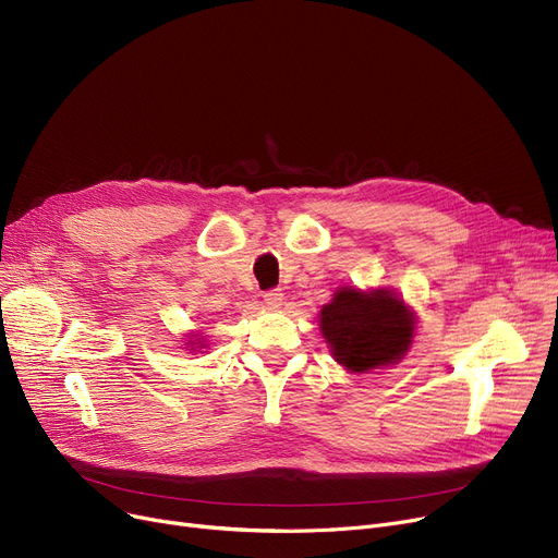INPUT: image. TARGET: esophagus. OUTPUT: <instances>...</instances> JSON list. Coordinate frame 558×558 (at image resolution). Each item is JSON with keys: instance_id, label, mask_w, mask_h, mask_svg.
<instances>
[{"instance_id": "esophagus-1", "label": "esophagus", "mask_w": 558, "mask_h": 558, "mask_svg": "<svg viewBox=\"0 0 558 558\" xmlns=\"http://www.w3.org/2000/svg\"><path fill=\"white\" fill-rule=\"evenodd\" d=\"M282 301H284V294L280 289H269V291H264V303H267L269 307H280L282 305Z\"/></svg>"}]
</instances>
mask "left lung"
I'll use <instances>...</instances> for the list:
<instances>
[{
  "label": "left lung",
  "mask_w": 558,
  "mask_h": 558,
  "mask_svg": "<svg viewBox=\"0 0 558 558\" xmlns=\"http://www.w3.org/2000/svg\"><path fill=\"white\" fill-rule=\"evenodd\" d=\"M320 330L332 355L348 371L366 373L398 362L414 337V318L387 289H339L320 310Z\"/></svg>",
  "instance_id": "left-lung-1"
}]
</instances>
